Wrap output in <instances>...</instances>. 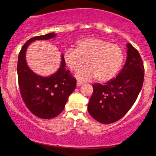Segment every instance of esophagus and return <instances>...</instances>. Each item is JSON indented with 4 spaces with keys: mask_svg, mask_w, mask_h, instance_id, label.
<instances>
[{
    "mask_svg": "<svg viewBox=\"0 0 156 156\" xmlns=\"http://www.w3.org/2000/svg\"><path fill=\"white\" fill-rule=\"evenodd\" d=\"M83 82L79 81V80H78V81H77V86H78V87H80V86L83 85Z\"/></svg>",
    "mask_w": 156,
    "mask_h": 156,
    "instance_id": "1",
    "label": "esophagus"
}]
</instances>
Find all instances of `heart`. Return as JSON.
<instances>
[{
	"label": "heart",
	"instance_id": "obj_1",
	"mask_svg": "<svg viewBox=\"0 0 156 156\" xmlns=\"http://www.w3.org/2000/svg\"><path fill=\"white\" fill-rule=\"evenodd\" d=\"M64 59L71 70L76 71L78 79L89 80L96 78L99 82H107L117 75L122 64L124 55L121 48L99 38L80 39L76 50L68 48Z\"/></svg>",
	"mask_w": 156,
	"mask_h": 156
}]
</instances>
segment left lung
Masks as SVG:
<instances>
[{
	"label": "left lung",
	"mask_w": 156,
	"mask_h": 156,
	"mask_svg": "<svg viewBox=\"0 0 156 156\" xmlns=\"http://www.w3.org/2000/svg\"><path fill=\"white\" fill-rule=\"evenodd\" d=\"M127 59L116 78L103 85L93 84L88 112L103 124L120 119L136 101L144 82V68L139 53L131 44H127Z\"/></svg>",
	"instance_id": "obj_1"
}]
</instances>
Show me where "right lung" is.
<instances>
[{
  "label": "right lung",
  "instance_id": "obj_1",
  "mask_svg": "<svg viewBox=\"0 0 156 156\" xmlns=\"http://www.w3.org/2000/svg\"><path fill=\"white\" fill-rule=\"evenodd\" d=\"M55 33L32 37L20 50L17 61V76L20 94L27 108L41 119H51L63 111L68 98L76 87V79L65 69L62 55L59 69L48 77L38 76L30 69L26 60V52L30 43L35 40H48L55 37Z\"/></svg>",
  "mask_w": 156,
  "mask_h": 156
}]
</instances>
